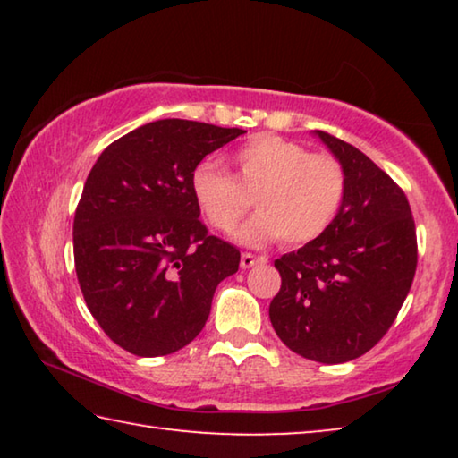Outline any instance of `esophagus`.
<instances>
[{"instance_id": "1", "label": "esophagus", "mask_w": 458, "mask_h": 458, "mask_svg": "<svg viewBox=\"0 0 458 458\" xmlns=\"http://www.w3.org/2000/svg\"><path fill=\"white\" fill-rule=\"evenodd\" d=\"M268 259L267 257H254V254H250V252H242V257H240V267L242 268H250V267H254V265H262V262H267Z\"/></svg>"}]
</instances>
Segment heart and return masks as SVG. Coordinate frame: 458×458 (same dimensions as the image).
<instances>
[{"label":"heart","mask_w":458,"mask_h":458,"mask_svg":"<svg viewBox=\"0 0 458 458\" xmlns=\"http://www.w3.org/2000/svg\"><path fill=\"white\" fill-rule=\"evenodd\" d=\"M238 183L212 161H201L190 175L191 196L214 230H234L252 204L259 208L238 240L262 246L313 242L335 222L345 201L347 175L331 155L278 135H257L230 155Z\"/></svg>","instance_id":"heart-1"}]
</instances>
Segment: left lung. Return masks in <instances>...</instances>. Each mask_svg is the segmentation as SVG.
<instances>
[{"instance_id":"1","label":"left lung","mask_w":458,"mask_h":458,"mask_svg":"<svg viewBox=\"0 0 458 458\" xmlns=\"http://www.w3.org/2000/svg\"><path fill=\"white\" fill-rule=\"evenodd\" d=\"M315 135L345 167V201L323 236L275 260L281 291L268 315L294 353L344 363L369 352L396 319L416 273V226L406 193L368 155L325 131Z\"/></svg>"}]
</instances>
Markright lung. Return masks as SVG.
Segmentation results:
<instances>
[{
  "label": "right lung",
  "mask_w": 458,
  "mask_h": 458,
  "mask_svg": "<svg viewBox=\"0 0 458 458\" xmlns=\"http://www.w3.org/2000/svg\"><path fill=\"white\" fill-rule=\"evenodd\" d=\"M242 129L161 119L100 153L74 214L82 297L108 337L139 358L182 350L204 329L240 250L208 234L190 175Z\"/></svg>",
  "instance_id": "1"
}]
</instances>
